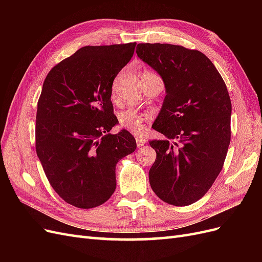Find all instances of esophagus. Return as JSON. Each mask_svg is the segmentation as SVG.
<instances>
[{"label":"esophagus","mask_w":262,"mask_h":262,"mask_svg":"<svg viewBox=\"0 0 262 262\" xmlns=\"http://www.w3.org/2000/svg\"><path fill=\"white\" fill-rule=\"evenodd\" d=\"M136 141H137V146H138V147L143 146V145L146 143V140H145L144 138H142V137H137Z\"/></svg>","instance_id":"34e87169"}]
</instances>
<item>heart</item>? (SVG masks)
I'll use <instances>...</instances> for the list:
<instances>
[{
	"instance_id": "heart-1",
	"label": "heart",
	"mask_w": 262,
	"mask_h": 262,
	"mask_svg": "<svg viewBox=\"0 0 262 262\" xmlns=\"http://www.w3.org/2000/svg\"><path fill=\"white\" fill-rule=\"evenodd\" d=\"M152 73V72H147ZM152 118L149 113H142L137 109H125L118 115V123L121 129L136 134H141L145 130V123Z\"/></svg>"
}]
</instances>
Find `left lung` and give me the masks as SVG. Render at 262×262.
I'll use <instances>...</instances> for the list:
<instances>
[{
	"instance_id": "1",
	"label": "left lung",
	"mask_w": 262,
	"mask_h": 262,
	"mask_svg": "<svg viewBox=\"0 0 262 262\" xmlns=\"http://www.w3.org/2000/svg\"><path fill=\"white\" fill-rule=\"evenodd\" d=\"M138 57L157 71L166 96L153 129L156 161L149 184L164 202L185 207L209 191L231 142V98L216 68L201 51L169 43H139Z\"/></svg>"
}]
</instances>
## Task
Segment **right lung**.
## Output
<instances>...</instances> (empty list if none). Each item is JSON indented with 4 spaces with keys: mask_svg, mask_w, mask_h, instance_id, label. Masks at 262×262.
I'll return each mask as SVG.
<instances>
[{
    "mask_svg": "<svg viewBox=\"0 0 262 262\" xmlns=\"http://www.w3.org/2000/svg\"><path fill=\"white\" fill-rule=\"evenodd\" d=\"M137 42L86 46L54 66L38 100L36 152L49 184L67 203L92 209L116 189V165L137 148L117 124L113 83Z\"/></svg>",
    "mask_w": 262,
    "mask_h": 262,
    "instance_id": "obj_1",
    "label": "right lung"
}]
</instances>
